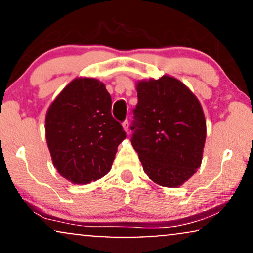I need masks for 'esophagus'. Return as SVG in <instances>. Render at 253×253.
<instances>
[{"mask_svg": "<svg viewBox=\"0 0 253 253\" xmlns=\"http://www.w3.org/2000/svg\"><path fill=\"white\" fill-rule=\"evenodd\" d=\"M123 127H124V129L126 130L127 134H128V133H129V124H128V120H125V121H124V123H123Z\"/></svg>", "mask_w": 253, "mask_h": 253, "instance_id": "1", "label": "esophagus"}]
</instances>
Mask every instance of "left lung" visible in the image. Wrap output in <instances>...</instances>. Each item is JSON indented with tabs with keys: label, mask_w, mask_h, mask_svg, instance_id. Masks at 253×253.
<instances>
[{
	"label": "left lung",
	"mask_w": 253,
	"mask_h": 253,
	"mask_svg": "<svg viewBox=\"0 0 253 253\" xmlns=\"http://www.w3.org/2000/svg\"><path fill=\"white\" fill-rule=\"evenodd\" d=\"M136 92L133 149L150 179L163 187H179L202 162L206 119L201 104L181 81L167 75L139 81Z\"/></svg>",
	"instance_id": "obj_1"
}]
</instances>
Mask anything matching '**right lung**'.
<instances>
[{"label":"right lung","instance_id":"obj_1","mask_svg":"<svg viewBox=\"0 0 253 253\" xmlns=\"http://www.w3.org/2000/svg\"><path fill=\"white\" fill-rule=\"evenodd\" d=\"M110 109L109 92L95 78L71 81L52 102L45 119L46 141L64 178L88 184L109 172L126 138Z\"/></svg>","mask_w":253,"mask_h":253}]
</instances>
